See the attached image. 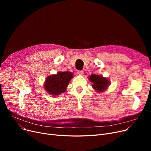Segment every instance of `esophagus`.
Wrapping results in <instances>:
<instances>
[{
	"instance_id": "obj_1",
	"label": "esophagus",
	"mask_w": 151,
	"mask_h": 151,
	"mask_svg": "<svg viewBox=\"0 0 151 151\" xmlns=\"http://www.w3.org/2000/svg\"><path fill=\"white\" fill-rule=\"evenodd\" d=\"M77 73L79 75H83L84 73V71L83 70H79V71H78Z\"/></svg>"
}]
</instances>
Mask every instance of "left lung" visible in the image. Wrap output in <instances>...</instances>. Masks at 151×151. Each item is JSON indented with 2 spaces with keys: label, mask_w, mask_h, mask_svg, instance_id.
<instances>
[{
  "label": "left lung",
  "mask_w": 151,
  "mask_h": 151,
  "mask_svg": "<svg viewBox=\"0 0 151 151\" xmlns=\"http://www.w3.org/2000/svg\"><path fill=\"white\" fill-rule=\"evenodd\" d=\"M89 80L92 83V88L98 93L105 92L110 85L109 80L102 75L92 74L89 76Z\"/></svg>",
  "instance_id": "left-lung-1"
}]
</instances>
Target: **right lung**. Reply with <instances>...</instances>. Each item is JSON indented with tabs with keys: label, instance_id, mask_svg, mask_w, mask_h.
Instances as JSON below:
<instances>
[{
	"label": "right lung",
	"instance_id": "obj_1",
	"mask_svg": "<svg viewBox=\"0 0 151 151\" xmlns=\"http://www.w3.org/2000/svg\"><path fill=\"white\" fill-rule=\"evenodd\" d=\"M70 71H59L56 74L47 76L44 83V89L51 96H59L65 92L70 80L73 78Z\"/></svg>",
	"mask_w": 151,
	"mask_h": 151
}]
</instances>
